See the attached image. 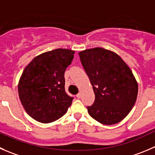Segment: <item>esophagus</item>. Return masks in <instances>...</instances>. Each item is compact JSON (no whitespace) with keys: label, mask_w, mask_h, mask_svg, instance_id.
<instances>
[{"label":"esophagus","mask_w":155,"mask_h":155,"mask_svg":"<svg viewBox=\"0 0 155 155\" xmlns=\"http://www.w3.org/2000/svg\"><path fill=\"white\" fill-rule=\"evenodd\" d=\"M76 97H77V98H80V97H81V94H80V93H78V94H76Z\"/></svg>","instance_id":"obj_1"}]
</instances>
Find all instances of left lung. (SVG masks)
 <instances>
[{"label":"left lung","mask_w":155,"mask_h":155,"mask_svg":"<svg viewBox=\"0 0 155 155\" xmlns=\"http://www.w3.org/2000/svg\"><path fill=\"white\" fill-rule=\"evenodd\" d=\"M79 55L95 95L94 104L87 107L89 115L104 125L120 122L137 98L138 83L131 69L117 54L102 48Z\"/></svg>","instance_id":"1"}]
</instances>
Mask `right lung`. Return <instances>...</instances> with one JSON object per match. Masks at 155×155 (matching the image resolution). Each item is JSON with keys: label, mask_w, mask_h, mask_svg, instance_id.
I'll return each instance as SVG.
<instances>
[{"label": "right lung", "mask_w": 155, "mask_h": 155, "mask_svg": "<svg viewBox=\"0 0 155 155\" xmlns=\"http://www.w3.org/2000/svg\"><path fill=\"white\" fill-rule=\"evenodd\" d=\"M74 51L58 48L38 55L22 72L18 84L27 114L42 124L54 122L67 112L73 97L65 91L64 73Z\"/></svg>", "instance_id": "right-lung-1"}]
</instances>
